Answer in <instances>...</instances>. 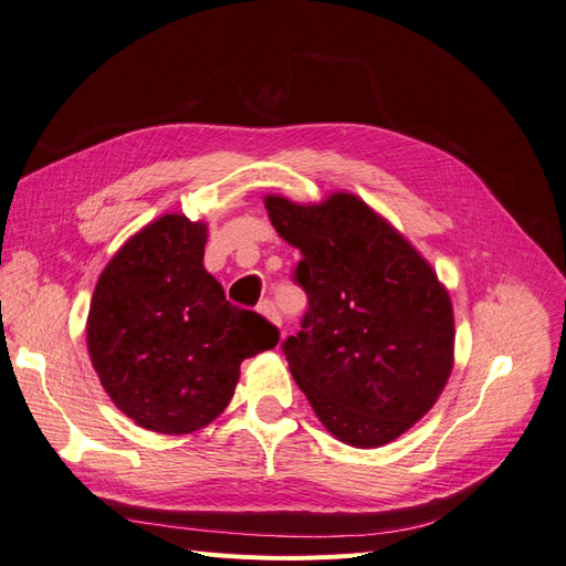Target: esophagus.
Masks as SVG:
<instances>
[{
    "label": "esophagus",
    "mask_w": 566,
    "mask_h": 566,
    "mask_svg": "<svg viewBox=\"0 0 566 566\" xmlns=\"http://www.w3.org/2000/svg\"><path fill=\"white\" fill-rule=\"evenodd\" d=\"M260 312H262L273 325H279V328H281V312H279L276 302H273V300H262V302H260Z\"/></svg>",
    "instance_id": "1"
}]
</instances>
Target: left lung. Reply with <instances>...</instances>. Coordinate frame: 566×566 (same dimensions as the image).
<instances>
[{"mask_svg": "<svg viewBox=\"0 0 566 566\" xmlns=\"http://www.w3.org/2000/svg\"><path fill=\"white\" fill-rule=\"evenodd\" d=\"M273 229L302 260L310 310L283 342L318 420L352 447L403 434L430 410L453 366V310L437 273L364 200L321 205L266 196Z\"/></svg>", "mask_w": 566, "mask_h": 566, "instance_id": "left-lung-1", "label": "left lung"}]
</instances>
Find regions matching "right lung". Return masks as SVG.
Returning <instances> with one entry per match:
<instances>
[{"mask_svg":"<svg viewBox=\"0 0 566 566\" xmlns=\"http://www.w3.org/2000/svg\"><path fill=\"white\" fill-rule=\"evenodd\" d=\"M208 227L165 214L117 250L96 283L87 347L113 403L139 427L188 434L233 397L245 358L279 328L227 300L205 271Z\"/></svg>","mask_w":566,"mask_h":566,"instance_id":"add662e5","label":"right lung"}]
</instances>
